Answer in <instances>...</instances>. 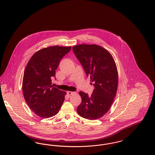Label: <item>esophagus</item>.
Segmentation results:
<instances>
[{"label":"esophagus","instance_id":"1","mask_svg":"<svg viewBox=\"0 0 155 155\" xmlns=\"http://www.w3.org/2000/svg\"><path fill=\"white\" fill-rule=\"evenodd\" d=\"M75 93H76V92H75L68 91V92H67V95H68V96H71V95H73L74 94H75Z\"/></svg>","mask_w":155,"mask_h":155}]
</instances>
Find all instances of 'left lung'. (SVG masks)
Instances as JSON below:
<instances>
[{
    "label": "left lung",
    "instance_id": "obj_1",
    "mask_svg": "<svg viewBox=\"0 0 155 155\" xmlns=\"http://www.w3.org/2000/svg\"><path fill=\"white\" fill-rule=\"evenodd\" d=\"M73 51L95 88L90 96L79 92L82 102L77 113L88 120L101 118L110 109L116 95L118 73L115 62L109 52L96 45H76Z\"/></svg>",
    "mask_w": 155,
    "mask_h": 155
}]
</instances>
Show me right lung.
<instances>
[{"label": "right lung", "instance_id": "right-lung-1", "mask_svg": "<svg viewBox=\"0 0 155 155\" xmlns=\"http://www.w3.org/2000/svg\"><path fill=\"white\" fill-rule=\"evenodd\" d=\"M71 49L59 46L42 49L33 54L25 67L24 97L30 109L40 117L55 116L64 101L66 92L53 87L51 81L60 60Z\"/></svg>", "mask_w": 155, "mask_h": 155}]
</instances>
